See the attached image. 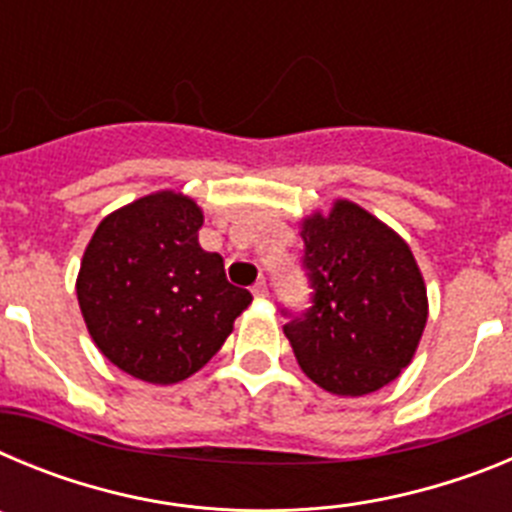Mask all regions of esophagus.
Instances as JSON below:
<instances>
[{
    "mask_svg": "<svg viewBox=\"0 0 512 512\" xmlns=\"http://www.w3.org/2000/svg\"><path fill=\"white\" fill-rule=\"evenodd\" d=\"M251 292H253V297H264L266 292H269V287H266V279L264 277L256 279V284L251 287Z\"/></svg>",
    "mask_w": 512,
    "mask_h": 512,
    "instance_id": "34e87169",
    "label": "esophagus"
}]
</instances>
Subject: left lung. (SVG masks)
Returning <instances> with one entry per match:
<instances>
[{
	"mask_svg": "<svg viewBox=\"0 0 512 512\" xmlns=\"http://www.w3.org/2000/svg\"><path fill=\"white\" fill-rule=\"evenodd\" d=\"M310 307L292 312L284 336L302 372L343 397L377 392L410 364L428 300L408 243L354 202L312 215L302 228Z\"/></svg>",
	"mask_w": 512,
	"mask_h": 512,
	"instance_id": "left-lung-1",
	"label": "left lung"
}]
</instances>
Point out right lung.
I'll return each instance as SVG.
<instances>
[{
    "label": "right lung",
    "instance_id": "obj_1",
    "mask_svg": "<svg viewBox=\"0 0 512 512\" xmlns=\"http://www.w3.org/2000/svg\"><path fill=\"white\" fill-rule=\"evenodd\" d=\"M202 212L158 192L112 212L84 251L76 297L97 348L151 384L192 377L220 351L251 292L200 246Z\"/></svg>",
    "mask_w": 512,
    "mask_h": 512
}]
</instances>
